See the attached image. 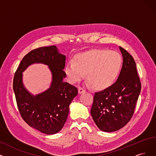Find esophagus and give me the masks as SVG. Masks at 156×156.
<instances>
[{
  "instance_id": "obj_1",
  "label": "esophagus",
  "mask_w": 156,
  "mask_h": 156,
  "mask_svg": "<svg viewBox=\"0 0 156 156\" xmlns=\"http://www.w3.org/2000/svg\"><path fill=\"white\" fill-rule=\"evenodd\" d=\"M85 91H86V90L83 88H82V87H79V94H81V93H83Z\"/></svg>"
}]
</instances>
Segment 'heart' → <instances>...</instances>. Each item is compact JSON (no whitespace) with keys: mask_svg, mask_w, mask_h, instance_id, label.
Instances as JSON below:
<instances>
[{"mask_svg":"<svg viewBox=\"0 0 156 156\" xmlns=\"http://www.w3.org/2000/svg\"><path fill=\"white\" fill-rule=\"evenodd\" d=\"M121 55L109 50H93L78 54L76 60L70 61L65 67V73L71 83L87 78L94 88L104 89L113 84L120 71Z\"/></svg>","mask_w":156,"mask_h":156,"instance_id":"heart-1","label":"heart"}]
</instances>
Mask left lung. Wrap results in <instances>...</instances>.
Masks as SVG:
<instances>
[{
  "label": "left lung",
  "mask_w": 156,
  "mask_h": 156,
  "mask_svg": "<svg viewBox=\"0 0 156 156\" xmlns=\"http://www.w3.org/2000/svg\"><path fill=\"white\" fill-rule=\"evenodd\" d=\"M123 65L116 81L101 91L95 92L91 115L97 126L104 132H114L131 119L141 91L140 79L134 58L119 47Z\"/></svg>",
  "instance_id": "8db88e82"
}]
</instances>
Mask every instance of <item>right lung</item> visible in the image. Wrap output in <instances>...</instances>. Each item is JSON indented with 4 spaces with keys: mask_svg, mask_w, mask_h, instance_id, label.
Returning <instances> with one entry per match:
<instances>
[{
    "mask_svg": "<svg viewBox=\"0 0 156 156\" xmlns=\"http://www.w3.org/2000/svg\"><path fill=\"white\" fill-rule=\"evenodd\" d=\"M66 56L56 46L42 47L26 54L18 66L13 79V91L18 111L28 125L46 134L59 132L66 121L69 105L78 94L76 87L63 82ZM33 63L49 66L53 76L50 88L34 96L23 86L22 72Z\"/></svg>",
    "mask_w": 156,
    "mask_h": 156,
    "instance_id": "obj_1",
    "label": "right lung"
}]
</instances>
